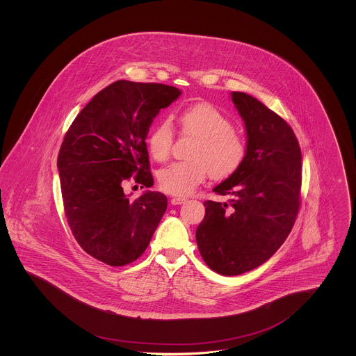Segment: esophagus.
I'll return each mask as SVG.
<instances>
[{
	"instance_id": "1",
	"label": "esophagus",
	"mask_w": 356,
	"mask_h": 356,
	"mask_svg": "<svg viewBox=\"0 0 356 356\" xmlns=\"http://www.w3.org/2000/svg\"><path fill=\"white\" fill-rule=\"evenodd\" d=\"M186 202V199H184V197H172V199H170L172 205H180V204H184Z\"/></svg>"
}]
</instances>
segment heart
<instances>
[{
    "instance_id": "1",
    "label": "heart",
    "mask_w": 356,
    "mask_h": 356,
    "mask_svg": "<svg viewBox=\"0 0 356 356\" xmlns=\"http://www.w3.org/2000/svg\"><path fill=\"white\" fill-rule=\"evenodd\" d=\"M180 131L196 137L189 154L191 161L173 163L159 172L160 188L175 196H188L205 179H225L235 173L245 157V141L231 121L211 102H197L177 116ZM173 128L170 122L156 124L147 137L153 159H168L173 144Z\"/></svg>"
}]
</instances>
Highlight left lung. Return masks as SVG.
I'll return each instance as SVG.
<instances>
[{
  "mask_svg": "<svg viewBox=\"0 0 356 356\" xmlns=\"http://www.w3.org/2000/svg\"><path fill=\"white\" fill-rule=\"evenodd\" d=\"M232 102L247 132L245 157L213 192L229 203L204 202L196 241L205 264L224 276L251 271L286 241L299 212L302 152L292 128L243 92Z\"/></svg>",
  "mask_w": 356,
  "mask_h": 356,
  "instance_id": "8db88e82",
  "label": "left lung"
}]
</instances>
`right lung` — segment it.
I'll list each match as a JSON object with an SVG mask.
<instances>
[{"label":"right lung","mask_w":356,"mask_h":356,"mask_svg":"<svg viewBox=\"0 0 356 356\" xmlns=\"http://www.w3.org/2000/svg\"><path fill=\"white\" fill-rule=\"evenodd\" d=\"M181 92L170 85L119 80L100 90L69 127L57 168L65 216L85 252L113 267L147 250L167 209V196L131 199L127 181L151 188L145 138L160 109Z\"/></svg>","instance_id":"add662e5"}]
</instances>
